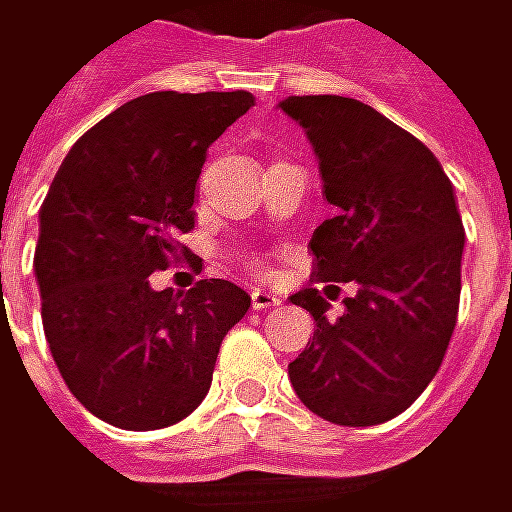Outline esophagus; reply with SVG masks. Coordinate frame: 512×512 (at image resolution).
Masks as SVG:
<instances>
[{"label":"esophagus","mask_w":512,"mask_h":512,"mask_svg":"<svg viewBox=\"0 0 512 512\" xmlns=\"http://www.w3.org/2000/svg\"><path fill=\"white\" fill-rule=\"evenodd\" d=\"M250 305H253V311H268V308H276V305H279V296L256 288V291H250Z\"/></svg>","instance_id":"esophagus-1"}]
</instances>
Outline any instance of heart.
Wrapping results in <instances>:
<instances>
[{
  "label": "heart",
  "instance_id": "b5f03b06",
  "mask_svg": "<svg viewBox=\"0 0 512 512\" xmlns=\"http://www.w3.org/2000/svg\"><path fill=\"white\" fill-rule=\"evenodd\" d=\"M250 270H253V273H265V265H262L259 259H253V262H250Z\"/></svg>",
  "mask_w": 512,
  "mask_h": 512
}]
</instances>
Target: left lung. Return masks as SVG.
I'll return each mask as SVG.
<instances>
[{"label":"left lung","instance_id":"8db88e82","mask_svg":"<svg viewBox=\"0 0 512 512\" xmlns=\"http://www.w3.org/2000/svg\"><path fill=\"white\" fill-rule=\"evenodd\" d=\"M279 109L305 129L337 207L308 244L311 276L357 282L337 322L317 288L291 296L317 331L288 377L314 415L374 426L409 409L444 363L461 299V213L438 158L366 103L302 94Z\"/></svg>","mask_w":512,"mask_h":512}]
</instances>
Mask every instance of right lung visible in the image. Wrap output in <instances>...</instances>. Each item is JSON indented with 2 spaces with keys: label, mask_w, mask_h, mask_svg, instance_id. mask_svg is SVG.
<instances>
[{
  "label": "right lung",
  "mask_w": 512,
  "mask_h": 512,
  "mask_svg": "<svg viewBox=\"0 0 512 512\" xmlns=\"http://www.w3.org/2000/svg\"><path fill=\"white\" fill-rule=\"evenodd\" d=\"M250 91H152L71 146L39 210L42 328L68 392L100 421L164 429L204 400L218 348L250 308L227 279L187 294L149 276L187 259L195 181Z\"/></svg>",
  "instance_id": "right-lung-1"
}]
</instances>
